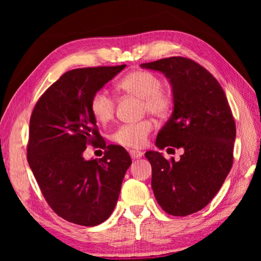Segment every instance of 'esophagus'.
I'll list each match as a JSON object with an SVG mask.
<instances>
[{
	"label": "esophagus",
	"mask_w": 261,
	"mask_h": 261,
	"mask_svg": "<svg viewBox=\"0 0 261 261\" xmlns=\"http://www.w3.org/2000/svg\"><path fill=\"white\" fill-rule=\"evenodd\" d=\"M129 154H130L132 159H139V158H141L142 155H144V153L140 152V151H134V149H132V151L129 152Z\"/></svg>",
	"instance_id": "esophagus-1"
}]
</instances>
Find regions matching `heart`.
Here are the masks:
<instances>
[{
  "instance_id": "heart-1",
  "label": "heart",
  "mask_w": 261,
  "mask_h": 261,
  "mask_svg": "<svg viewBox=\"0 0 261 261\" xmlns=\"http://www.w3.org/2000/svg\"><path fill=\"white\" fill-rule=\"evenodd\" d=\"M120 90L142 99L144 112L163 117L171 109V96L162 89L160 78L149 71L138 70L128 73L117 84ZM90 109L98 122L106 123L113 119L115 112V101L113 96L105 89L96 91L91 97ZM153 129V123L144 120L137 123L122 124L112 135L114 142L124 147L140 148L146 144L148 135Z\"/></svg>"
}]
</instances>
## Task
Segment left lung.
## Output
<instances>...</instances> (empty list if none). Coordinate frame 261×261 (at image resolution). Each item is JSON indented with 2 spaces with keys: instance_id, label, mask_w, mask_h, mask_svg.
<instances>
[{
  "instance_id": "obj_1",
  "label": "left lung",
  "mask_w": 261,
  "mask_h": 261,
  "mask_svg": "<svg viewBox=\"0 0 261 261\" xmlns=\"http://www.w3.org/2000/svg\"><path fill=\"white\" fill-rule=\"evenodd\" d=\"M140 66L162 72L172 90V114L155 146L184 149L178 162H169L160 152H146L153 192L164 212L190 215L215 197L233 165L237 129L230 107L215 77L194 60L170 57Z\"/></svg>"
}]
</instances>
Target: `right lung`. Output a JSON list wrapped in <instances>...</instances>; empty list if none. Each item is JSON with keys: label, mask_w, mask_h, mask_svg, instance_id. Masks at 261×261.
I'll use <instances>...</instances> for the list:
<instances>
[{"label": "right lung", "mask_w": 261, "mask_h": 261, "mask_svg": "<svg viewBox=\"0 0 261 261\" xmlns=\"http://www.w3.org/2000/svg\"><path fill=\"white\" fill-rule=\"evenodd\" d=\"M126 65L67 71L34 107L27 160L57 215L94 227L112 215L132 159L121 146H106L90 109L92 95ZM106 149L102 160L85 161L86 145Z\"/></svg>", "instance_id": "add662e5"}]
</instances>
